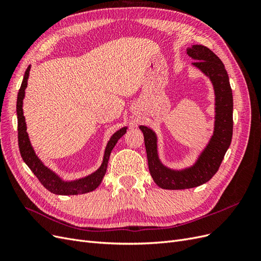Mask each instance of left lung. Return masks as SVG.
Masks as SVG:
<instances>
[{
  "instance_id": "1",
  "label": "left lung",
  "mask_w": 261,
  "mask_h": 261,
  "mask_svg": "<svg viewBox=\"0 0 261 261\" xmlns=\"http://www.w3.org/2000/svg\"><path fill=\"white\" fill-rule=\"evenodd\" d=\"M192 64L202 72L215 90V130L208 145L192 167L183 170L170 169L160 161L155 133L140 125L144 133L149 172L154 183L163 189H186L200 186L218 172L233 135V94L226 69L217 55L207 46L194 44L186 50Z\"/></svg>"
}]
</instances>
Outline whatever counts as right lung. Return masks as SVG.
<instances>
[{"instance_id": "obj_1", "label": "right lung", "mask_w": 261, "mask_h": 261, "mask_svg": "<svg viewBox=\"0 0 261 261\" xmlns=\"http://www.w3.org/2000/svg\"><path fill=\"white\" fill-rule=\"evenodd\" d=\"M29 70H30V65L27 67L25 75H23V80L20 86V89L18 91L17 105H16L17 122H18V146H19V151L23 162H25L28 165V168L33 171V173L37 176V178L40 180V183L48 189L49 192L55 195H80V194H86V193L94 191V189L101 184L102 178H103L106 174L109 158H110V154H111L112 149L116 145L117 140L126 133L127 127H122L121 129H118L113 134L111 138H110L105 150L103 161H102V164L96 172H93L90 175L82 177L80 179H75L70 181L62 179L57 173H54L48 167H45V165L42 163V161L37 156L28 137L25 116H23V112H22V100L25 98V89L27 87Z\"/></svg>"}]
</instances>
